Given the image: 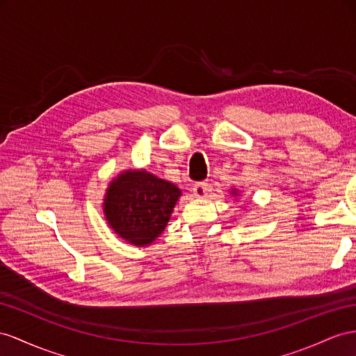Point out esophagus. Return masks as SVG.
Returning <instances> with one entry per match:
<instances>
[{
    "label": "esophagus",
    "instance_id": "34e87169",
    "mask_svg": "<svg viewBox=\"0 0 356 356\" xmlns=\"http://www.w3.org/2000/svg\"><path fill=\"white\" fill-rule=\"evenodd\" d=\"M207 191H209V185L206 184V181H197V184L193 186V193L198 198L206 197Z\"/></svg>",
    "mask_w": 356,
    "mask_h": 356
}]
</instances>
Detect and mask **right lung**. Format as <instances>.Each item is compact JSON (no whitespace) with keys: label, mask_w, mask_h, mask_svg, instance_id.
<instances>
[{"label":"right lung","mask_w":356,"mask_h":356,"mask_svg":"<svg viewBox=\"0 0 356 356\" xmlns=\"http://www.w3.org/2000/svg\"><path fill=\"white\" fill-rule=\"evenodd\" d=\"M180 189L147 171H126L111 181L104 212L111 229L138 247L152 243L167 227Z\"/></svg>","instance_id":"1"}]
</instances>
